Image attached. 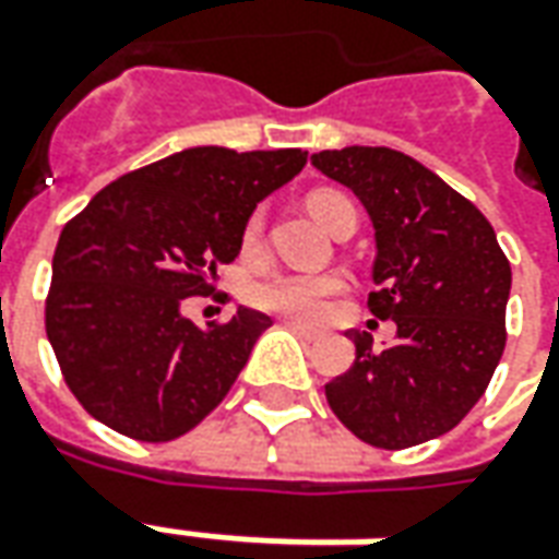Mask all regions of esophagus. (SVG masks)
<instances>
[{
	"instance_id": "obj_1",
	"label": "esophagus",
	"mask_w": 559,
	"mask_h": 559,
	"mask_svg": "<svg viewBox=\"0 0 559 559\" xmlns=\"http://www.w3.org/2000/svg\"><path fill=\"white\" fill-rule=\"evenodd\" d=\"M284 328H290L296 336H302V340H318V330L309 328V324H302V321H284Z\"/></svg>"
}]
</instances>
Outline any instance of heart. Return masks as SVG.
I'll return each mask as SVG.
<instances>
[{"label":"heart","mask_w":559,"mask_h":559,"mask_svg":"<svg viewBox=\"0 0 559 559\" xmlns=\"http://www.w3.org/2000/svg\"><path fill=\"white\" fill-rule=\"evenodd\" d=\"M340 192L318 189L309 195V211L318 223L330 226V207ZM263 235V214H253L245 226V250H257ZM345 290V278L340 272H272L257 278L248 287L250 306L284 314L290 321H321L328 314L333 296Z\"/></svg>","instance_id":"1"}]
</instances>
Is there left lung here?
<instances>
[{"label":"left lung","mask_w":559,"mask_h":559,"mask_svg":"<svg viewBox=\"0 0 559 559\" xmlns=\"http://www.w3.org/2000/svg\"><path fill=\"white\" fill-rule=\"evenodd\" d=\"M348 186L376 231L367 306L397 336L373 348L352 330L355 364L324 385L340 423L370 447L407 450L447 435L484 397L504 352L511 265L489 219L435 170L389 146L311 155Z\"/></svg>","instance_id":"1"}]
</instances>
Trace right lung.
Wrapping results in <instances>:
<instances>
[{
  "mask_svg": "<svg viewBox=\"0 0 559 559\" xmlns=\"http://www.w3.org/2000/svg\"><path fill=\"white\" fill-rule=\"evenodd\" d=\"M309 152L192 146L100 189L60 231L45 330L79 404L134 440L192 431L229 394L272 318L241 309L199 328L186 296L211 294L241 253L257 204Z\"/></svg>",
  "mask_w": 559,
  "mask_h": 559,
  "instance_id": "add662e5",
  "label": "right lung"
}]
</instances>
